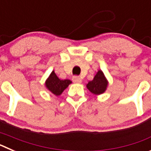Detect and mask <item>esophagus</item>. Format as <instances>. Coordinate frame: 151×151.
I'll use <instances>...</instances> for the list:
<instances>
[{
	"label": "esophagus",
	"instance_id": "34e87169",
	"mask_svg": "<svg viewBox=\"0 0 151 151\" xmlns=\"http://www.w3.org/2000/svg\"><path fill=\"white\" fill-rule=\"evenodd\" d=\"M73 82L75 83H81L82 82V79L78 76H75L73 77Z\"/></svg>",
	"mask_w": 151,
	"mask_h": 151
}]
</instances>
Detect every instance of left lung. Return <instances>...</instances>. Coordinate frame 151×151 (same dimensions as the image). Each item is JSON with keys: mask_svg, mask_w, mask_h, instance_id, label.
I'll return each instance as SVG.
<instances>
[{"mask_svg": "<svg viewBox=\"0 0 151 151\" xmlns=\"http://www.w3.org/2000/svg\"><path fill=\"white\" fill-rule=\"evenodd\" d=\"M107 86V81L101 70H99L94 79L87 84V88L92 94H101L105 91Z\"/></svg>", "mask_w": 151, "mask_h": 151, "instance_id": "8db88e82", "label": "left lung"}]
</instances>
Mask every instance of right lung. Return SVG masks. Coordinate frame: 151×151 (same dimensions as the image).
I'll list each match as a JSON object with an SVG mask.
<instances>
[{"label": "right lung", "mask_w": 151, "mask_h": 151, "mask_svg": "<svg viewBox=\"0 0 151 151\" xmlns=\"http://www.w3.org/2000/svg\"><path fill=\"white\" fill-rule=\"evenodd\" d=\"M71 83L72 82L69 79L60 80L57 76L54 71H53L50 75L49 78L47 79L45 85L50 92H52L55 95L58 96L60 95L62 92L69 86V84Z\"/></svg>", "instance_id": "add662e5"}]
</instances>
